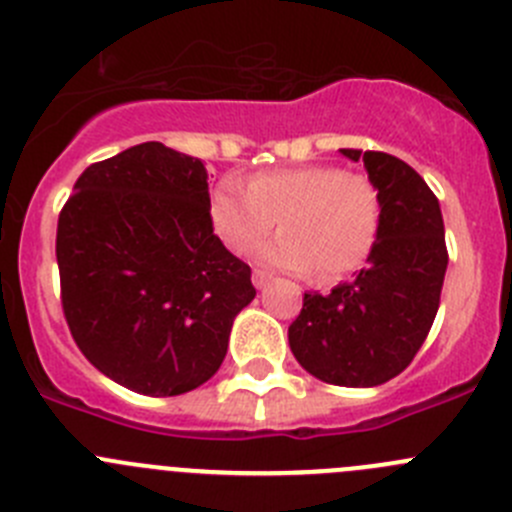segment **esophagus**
Instances as JSON below:
<instances>
[{"label": "esophagus", "mask_w": 512, "mask_h": 512, "mask_svg": "<svg viewBox=\"0 0 512 512\" xmlns=\"http://www.w3.org/2000/svg\"><path fill=\"white\" fill-rule=\"evenodd\" d=\"M252 285H255L257 290L267 288V285H270V272H265V270L252 272Z\"/></svg>", "instance_id": "1"}]
</instances>
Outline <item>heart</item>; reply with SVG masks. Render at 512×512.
<instances>
[{
	"label": "heart",
	"instance_id": "1",
	"mask_svg": "<svg viewBox=\"0 0 512 512\" xmlns=\"http://www.w3.org/2000/svg\"><path fill=\"white\" fill-rule=\"evenodd\" d=\"M209 214L224 245L250 252L275 227V240L257 250V260L280 270L331 283L369 260L379 237L381 199L366 174L310 164L260 171L250 186L224 179L209 197Z\"/></svg>",
	"mask_w": 512,
	"mask_h": 512
}]
</instances>
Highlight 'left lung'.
Here are the masks:
<instances>
[{
	"label": "left lung",
	"instance_id": "left-lung-1",
	"mask_svg": "<svg viewBox=\"0 0 512 512\" xmlns=\"http://www.w3.org/2000/svg\"><path fill=\"white\" fill-rule=\"evenodd\" d=\"M341 154L364 159L379 191V237L351 283L305 293L288 341L315 379L366 389L399 376L422 348L439 308L447 245L437 197L412 166L381 151Z\"/></svg>",
	"mask_w": 512,
	"mask_h": 512
}]
</instances>
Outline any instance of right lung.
<instances>
[{
	"label": "right lung",
	"mask_w": 512,
	"mask_h": 512,
	"mask_svg": "<svg viewBox=\"0 0 512 512\" xmlns=\"http://www.w3.org/2000/svg\"><path fill=\"white\" fill-rule=\"evenodd\" d=\"M57 219L62 310L90 364L146 396L197 389L255 298L222 245L207 169L159 141L88 166Z\"/></svg>",
	"instance_id": "obj_1"
}]
</instances>
